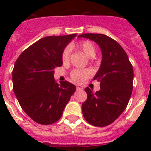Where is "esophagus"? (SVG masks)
<instances>
[{
	"label": "esophagus",
	"mask_w": 151,
	"mask_h": 151,
	"mask_svg": "<svg viewBox=\"0 0 151 151\" xmlns=\"http://www.w3.org/2000/svg\"><path fill=\"white\" fill-rule=\"evenodd\" d=\"M83 89V86H81V85H77V90H82Z\"/></svg>",
	"instance_id": "obj_1"
}]
</instances>
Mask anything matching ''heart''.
<instances>
[{
  "mask_svg": "<svg viewBox=\"0 0 151 151\" xmlns=\"http://www.w3.org/2000/svg\"><path fill=\"white\" fill-rule=\"evenodd\" d=\"M78 47L80 48L85 53V55L88 57H93L96 55V48L95 46L92 42L88 41H85L81 42L78 45ZM71 53V48L70 47H67L63 50V52L62 54V59L64 63L68 62L70 59ZM91 75V72L88 70H80L77 69L73 70L71 73V77L73 78V80L77 82H82L85 79H87L89 76Z\"/></svg>",
  "mask_w": 151,
  "mask_h": 151,
  "instance_id": "heart-1",
  "label": "heart"
}]
</instances>
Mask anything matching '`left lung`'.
<instances>
[{"label": "left lung", "instance_id": "8db88e82", "mask_svg": "<svg viewBox=\"0 0 151 151\" xmlns=\"http://www.w3.org/2000/svg\"><path fill=\"white\" fill-rule=\"evenodd\" d=\"M95 41L102 52V62L94 80L100 82V90L93 93L85 88L87 100L82 103L85 119L92 125L105 127L114 122L125 110L133 88V68L126 52L110 37L84 34Z\"/></svg>", "mask_w": 151, "mask_h": 151}]
</instances>
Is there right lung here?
<instances>
[{
  "instance_id": "add662e5",
  "label": "right lung",
  "mask_w": 151,
  "mask_h": 151,
  "mask_svg": "<svg viewBox=\"0 0 151 151\" xmlns=\"http://www.w3.org/2000/svg\"><path fill=\"white\" fill-rule=\"evenodd\" d=\"M77 34L40 39L22 52L12 70L13 91L24 112L35 122L51 124L60 119L76 90L64 81L57 83L54 70L63 65L64 48Z\"/></svg>"
}]
</instances>
